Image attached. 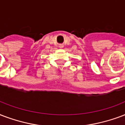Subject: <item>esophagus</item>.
I'll return each mask as SVG.
<instances>
[{"mask_svg": "<svg viewBox=\"0 0 125 125\" xmlns=\"http://www.w3.org/2000/svg\"><path fill=\"white\" fill-rule=\"evenodd\" d=\"M63 47V46H61V47L60 48H62Z\"/></svg>", "mask_w": 125, "mask_h": 125, "instance_id": "esophagus-1", "label": "esophagus"}]
</instances>
